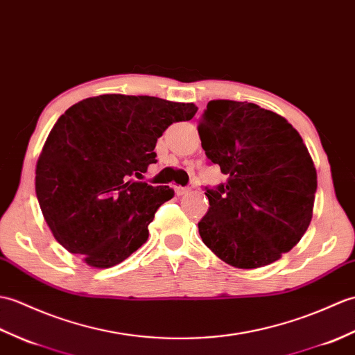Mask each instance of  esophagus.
<instances>
[{
	"instance_id": "obj_1",
	"label": "esophagus",
	"mask_w": 355,
	"mask_h": 355,
	"mask_svg": "<svg viewBox=\"0 0 355 355\" xmlns=\"http://www.w3.org/2000/svg\"><path fill=\"white\" fill-rule=\"evenodd\" d=\"M191 190L188 187H176V194L178 196H187Z\"/></svg>"
}]
</instances>
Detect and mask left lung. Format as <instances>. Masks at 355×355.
Masks as SVG:
<instances>
[{"mask_svg": "<svg viewBox=\"0 0 355 355\" xmlns=\"http://www.w3.org/2000/svg\"><path fill=\"white\" fill-rule=\"evenodd\" d=\"M198 130L205 155L227 178L205 193L203 243L239 269L278 261L309 230L318 188L299 132L277 112L232 100L209 101Z\"/></svg>", "mask_w": 355, "mask_h": 355, "instance_id": "8db88e82", "label": "left lung"}]
</instances>
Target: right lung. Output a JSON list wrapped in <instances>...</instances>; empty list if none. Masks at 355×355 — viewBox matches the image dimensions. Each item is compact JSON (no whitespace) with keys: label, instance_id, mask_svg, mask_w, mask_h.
Returning <instances> with one entry per match:
<instances>
[{"label":"right lung","instance_id":"1","mask_svg":"<svg viewBox=\"0 0 355 355\" xmlns=\"http://www.w3.org/2000/svg\"><path fill=\"white\" fill-rule=\"evenodd\" d=\"M194 103L103 94L60 115L36 164V196L54 239L83 261L107 269L148 239L156 209L175 191L139 182L156 162V141L188 121Z\"/></svg>","mask_w":355,"mask_h":355}]
</instances>
